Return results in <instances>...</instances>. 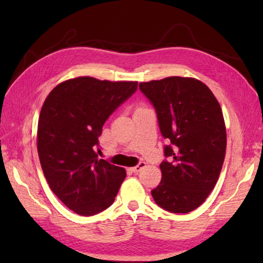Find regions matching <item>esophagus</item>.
Returning <instances> with one entry per match:
<instances>
[{
	"instance_id": "obj_1",
	"label": "esophagus",
	"mask_w": 263,
	"mask_h": 263,
	"mask_svg": "<svg viewBox=\"0 0 263 263\" xmlns=\"http://www.w3.org/2000/svg\"><path fill=\"white\" fill-rule=\"evenodd\" d=\"M144 167H146V163H144V161H140V163H139L137 166L132 167L131 171H132L133 173H139L142 168H144Z\"/></svg>"
}]
</instances>
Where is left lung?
I'll use <instances>...</instances> for the list:
<instances>
[{"mask_svg": "<svg viewBox=\"0 0 263 263\" xmlns=\"http://www.w3.org/2000/svg\"><path fill=\"white\" fill-rule=\"evenodd\" d=\"M155 107L167 159L161 181L152 191L160 208L187 214L204 202L219 177L226 153V128L218 100L193 78L168 77L141 82Z\"/></svg>", "mask_w": 263, "mask_h": 263, "instance_id": "left-lung-1", "label": "left lung"}]
</instances>
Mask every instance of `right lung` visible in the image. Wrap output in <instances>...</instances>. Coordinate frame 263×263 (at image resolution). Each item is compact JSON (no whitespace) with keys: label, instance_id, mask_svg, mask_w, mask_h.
Returning <instances> with one entry per match:
<instances>
[{"label":"right lung","instance_id":"obj_1","mask_svg":"<svg viewBox=\"0 0 263 263\" xmlns=\"http://www.w3.org/2000/svg\"><path fill=\"white\" fill-rule=\"evenodd\" d=\"M137 81L79 77L60 83L38 120L39 160L54 194L76 214L93 216L114 202L126 172L98 159L108 117L137 91Z\"/></svg>","mask_w":263,"mask_h":263}]
</instances>
